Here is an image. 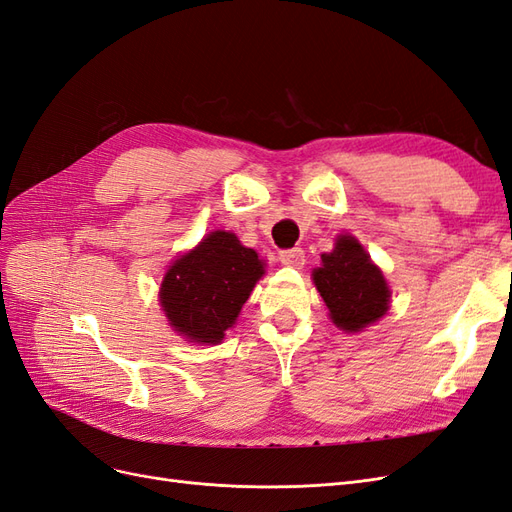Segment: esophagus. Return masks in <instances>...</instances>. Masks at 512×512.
<instances>
[{
	"label": "esophagus",
	"mask_w": 512,
	"mask_h": 512,
	"mask_svg": "<svg viewBox=\"0 0 512 512\" xmlns=\"http://www.w3.org/2000/svg\"><path fill=\"white\" fill-rule=\"evenodd\" d=\"M280 262L286 267L292 269H301L305 265V252L301 247H292V250H282L280 252Z\"/></svg>",
	"instance_id": "esophagus-1"
}]
</instances>
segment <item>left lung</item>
Wrapping results in <instances>:
<instances>
[{
  "mask_svg": "<svg viewBox=\"0 0 512 512\" xmlns=\"http://www.w3.org/2000/svg\"><path fill=\"white\" fill-rule=\"evenodd\" d=\"M320 258L312 275L335 327L356 333L389 312V284L352 235H339L333 252Z\"/></svg>",
  "mask_w": 512,
  "mask_h": 512,
  "instance_id": "1",
  "label": "left lung"
}]
</instances>
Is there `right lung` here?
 Returning <instances> with one entry per match:
<instances>
[{
    "label": "right lung",
    "instance_id": "add662e5",
    "mask_svg": "<svg viewBox=\"0 0 512 512\" xmlns=\"http://www.w3.org/2000/svg\"><path fill=\"white\" fill-rule=\"evenodd\" d=\"M262 273L265 262L235 232L213 230L164 275L160 303L168 324L188 342L220 344Z\"/></svg>",
    "mask_w": 512,
    "mask_h": 512
}]
</instances>
